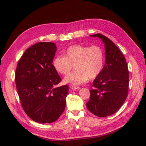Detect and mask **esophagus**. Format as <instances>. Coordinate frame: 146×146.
I'll use <instances>...</instances> for the list:
<instances>
[{"instance_id":"obj_1","label":"esophagus","mask_w":146,"mask_h":146,"mask_svg":"<svg viewBox=\"0 0 146 146\" xmlns=\"http://www.w3.org/2000/svg\"><path fill=\"white\" fill-rule=\"evenodd\" d=\"M70 88L71 89H72L73 90H79L80 88V87H79V86H75V85H70Z\"/></svg>"}]
</instances>
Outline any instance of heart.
<instances>
[{"label": "heart", "instance_id": "1", "mask_svg": "<svg viewBox=\"0 0 146 146\" xmlns=\"http://www.w3.org/2000/svg\"><path fill=\"white\" fill-rule=\"evenodd\" d=\"M104 63V52L100 46L75 44L66 49L64 56H56L52 64L55 70L62 75H67L74 65L75 71L65 77L64 82L78 85L88 79L97 78L103 70Z\"/></svg>", "mask_w": 146, "mask_h": 146}]
</instances>
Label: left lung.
I'll list each match as a JSON object with an SVG mask.
<instances>
[{
    "mask_svg": "<svg viewBox=\"0 0 146 146\" xmlns=\"http://www.w3.org/2000/svg\"><path fill=\"white\" fill-rule=\"evenodd\" d=\"M98 37L105 44V63L102 73L93 82L87 109L100 117L115 113L124 103L128 95L129 71L122 52L107 37Z\"/></svg>",
    "mask_w": 146,
    "mask_h": 146,
    "instance_id": "8db88e82",
    "label": "left lung"
}]
</instances>
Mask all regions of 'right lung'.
I'll return each mask as SVG.
<instances>
[{"label": "right lung", "mask_w": 146, "mask_h": 146, "mask_svg": "<svg viewBox=\"0 0 146 146\" xmlns=\"http://www.w3.org/2000/svg\"><path fill=\"white\" fill-rule=\"evenodd\" d=\"M56 46L40 42L27 49L19 61L15 81L21 105L33 120L41 123L54 122L66 106L67 85L55 87L61 78L52 60Z\"/></svg>", "instance_id": "obj_1"}]
</instances>
